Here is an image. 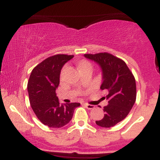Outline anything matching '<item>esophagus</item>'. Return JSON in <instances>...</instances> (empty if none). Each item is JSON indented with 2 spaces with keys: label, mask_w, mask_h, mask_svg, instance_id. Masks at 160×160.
Listing matches in <instances>:
<instances>
[{
  "label": "esophagus",
  "mask_w": 160,
  "mask_h": 160,
  "mask_svg": "<svg viewBox=\"0 0 160 160\" xmlns=\"http://www.w3.org/2000/svg\"><path fill=\"white\" fill-rule=\"evenodd\" d=\"M84 105L86 106V108H87V109H89V110H91V109H93V108H95L94 106H93V105H92V104H86V103L84 104Z\"/></svg>",
  "instance_id": "1"
}]
</instances>
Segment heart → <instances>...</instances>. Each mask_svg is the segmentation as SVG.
<instances>
[{"mask_svg":"<svg viewBox=\"0 0 160 160\" xmlns=\"http://www.w3.org/2000/svg\"><path fill=\"white\" fill-rule=\"evenodd\" d=\"M89 66H91L90 63L88 62H86V61H84V60L83 61L80 62V63H79V68H80V70L83 68L89 67Z\"/></svg>","mask_w":160,"mask_h":160,"instance_id":"b5f03b06","label":"heart"}]
</instances>
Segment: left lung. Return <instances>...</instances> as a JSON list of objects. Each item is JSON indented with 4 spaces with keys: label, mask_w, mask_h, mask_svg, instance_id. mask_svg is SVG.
<instances>
[{
    "label": "left lung",
    "mask_w": 160,
    "mask_h": 160,
    "mask_svg": "<svg viewBox=\"0 0 160 160\" xmlns=\"http://www.w3.org/2000/svg\"><path fill=\"white\" fill-rule=\"evenodd\" d=\"M85 58L94 61L102 70L101 89L106 90L108 104L104 106V116L95 121L101 127L110 128L124 120L136 100V83L132 73L120 58L108 52L85 54Z\"/></svg>",
    "instance_id": "left-lung-1"
}]
</instances>
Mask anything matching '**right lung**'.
Wrapping results in <instances>:
<instances>
[{
    "mask_svg": "<svg viewBox=\"0 0 160 160\" xmlns=\"http://www.w3.org/2000/svg\"><path fill=\"white\" fill-rule=\"evenodd\" d=\"M74 56L58 54L46 58L32 70L28 82L31 106L43 124L51 128H61L72 119L74 109L80 103L60 104L56 90L59 85L64 65Z\"/></svg>",
    "mask_w": 160,
    "mask_h": 160,
    "instance_id": "add662e5",
    "label": "right lung"
}]
</instances>
